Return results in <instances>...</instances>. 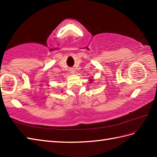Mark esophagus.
Masks as SVG:
<instances>
[{"instance_id": "34e87169", "label": "esophagus", "mask_w": 157, "mask_h": 157, "mask_svg": "<svg viewBox=\"0 0 157 157\" xmlns=\"http://www.w3.org/2000/svg\"><path fill=\"white\" fill-rule=\"evenodd\" d=\"M70 71H71V73H74V69H71V70H70Z\"/></svg>"}]
</instances>
